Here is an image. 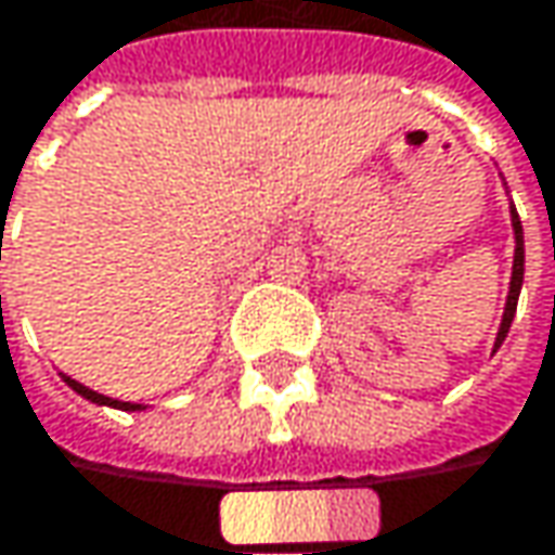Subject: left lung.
Segmentation results:
<instances>
[{"label": "left lung", "instance_id": "8db88e82", "mask_svg": "<svg viewBox=\"0 0 555 555\" xmlns=\"http://www.w3.org/2000/svg\"><path fill=\"white\" fill-rule=\"evenodd\" d=\"M512 228H515V263H512V285H508V298H505V314H502V324L495 333V349L502 346V339L508 336V327L515 321V311H518V295H521V282H525V228L521 219L512 206ZM492 349V352H495Z\"/></svg>", "mask_w": 555, "mask_h": 555}]
</instances>
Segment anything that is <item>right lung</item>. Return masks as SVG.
<instances>
[{
	"mask_svg": "<svg viewBox=\"0 0 555 555\" xmlns=\"http://www.w3.org/2000/svg\"><path fill=\"white\" fill-rule=\"evenodd\" d=\"M63 380L81 393L85 400H91V403H98V406H114V410H145L142 403H127V400H114V397H104V393H98V390H91V387H85V384H78L76 378H69V375H63Z\"/></svg>",
	"mask_w": 555,
	"mask_h": 555,
	"instance_id": "obj_1",
	"label": "right lung"
}]
</instances>
